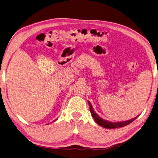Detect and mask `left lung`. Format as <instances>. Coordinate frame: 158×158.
<instances>
[{
	"label": "left lung",
	"instance_id": "1",
	"mask_svg": "<svg viewBox=\"0 0 158 158\" xmlns=\"http://www.w3.org/2000/svg\"><path fill=\"white\" fill-rule=\"evenodd\" d=\"M88 103H89V109H90V112L92 113V115L93 118H94V120L96 123H97L98 125H100L101 126L105 128H109V129H113V128H121V127L126 126L127 125H128L131 123H132V121H135L137 117H135L132 119H130L128 121H121V122H110V121H107L106 120H104L103 118H101L99 116L96 114V113L94 112V110L92 104L89 101H88Z\"/></svg>",
	"mask_w": 158,
	"mask_h": 158
}]
</instances>
